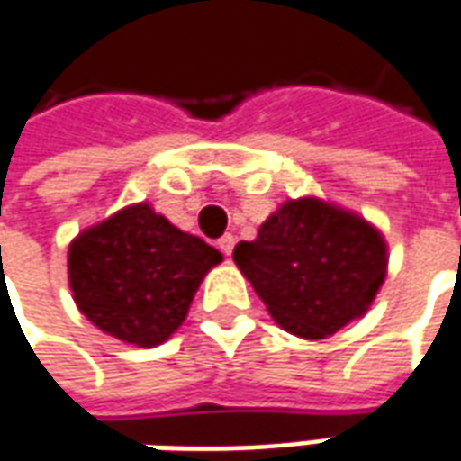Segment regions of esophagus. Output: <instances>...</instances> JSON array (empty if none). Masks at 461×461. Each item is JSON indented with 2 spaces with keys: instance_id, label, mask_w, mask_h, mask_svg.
Listing matches in <instances>:
<instances>
[{
  "instance_id": "esophagus-1",
  "label": "esophagus",
  "mask_w": 461,
  "mask_h": 461,
  "mask_svg": "<svg viewBox=\"0 0 461 461\" xmlns=\"http://www.w3.org/2000/svg\"><path fill=\"white\" fill-rule=\"evenodd\" d=\"M219 249L224 252V255H231V249H234V237L231 234H224V237H219Z\"/></svg>"
}]
</instances>
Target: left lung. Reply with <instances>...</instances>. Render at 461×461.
<instances>
[{
    "instance_id": "1",
    "label": "left lung",
    "mask_w": 461,
    "mask_h": 461,
    "mask_svg": "<svg viewBox=\"0 0 461 461\" xmlns=\"http://www.w3.org/2000/svg\"><path fill=\"white\" fill-rule=\"evenodd\" d=\"M234 262L267 313L295 337L326 339L362 319L388 276V242L365 216L331 201L288 199Z\"/></svg>"
}]
</instances>
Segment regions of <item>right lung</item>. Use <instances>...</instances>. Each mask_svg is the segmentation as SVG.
<instances>
[{"instance_id": "add662e5", "label": "right lung", "mask_w": 461, "mask_h": 461, "mask_svg": "<svg viewBox=\"0 0 461 461\" xmlns=\"http://www.w3.org/2000/svg\"><path fill=\"white\" fill-rule=\"evenodd\" d=\"M221 260L219 249L140 201L73 237L68 285L104 334L158 347L185 321L201 280Z\"/></svg>"}]
</instances>
